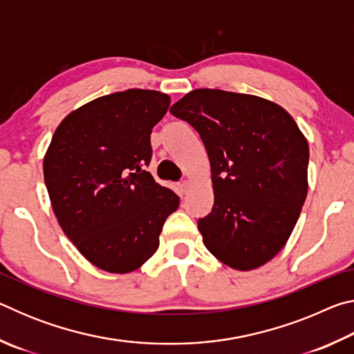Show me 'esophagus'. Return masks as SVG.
<instances>
[{
  "instance_id": "obj_1",
  "label": "esophagus",
  "mask_w": 354,
  "mask_h": 354,
  "mask_svg": "<svg viewBox=\"0 0 354 354\" xmlns=\"http://www.w3.org/2000/svg\"><path fill=\"white\" fill-rule=\"evenodd\" d=\"M187 190H189V183L187 181L178 183V192H179V194H181V195L187 194Z\"/></svg>"
}]
</instances>
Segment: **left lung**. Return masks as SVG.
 I'll return each instance as SVG.
<instances>
[{
    "mask_svg": "<svg viewBox=\"0 0 354 354\" xmlns=\"http://www.w3.org/2000/svg\"><path fill=\"white\" fill-rule=\"evenodd\" d=\"M194 127L211 162L214 206L198 218L206 248L236 270L284 247L308 195L309 147L283 107L254 95L196 88L170 107Z\"/></svg>",
    "mask_w": 354,
    "mask_h": 354,
    "instance_id": "1",
    "label": "left lung"
}]
</instances>
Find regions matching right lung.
Returning <instances> with one entry per match:
<instances>
[{
  "label": "right lung",
  "mask_w": 354,
  "mask_h": 354,
  "mask_svg": "<svg viewBox=\"0 0 354 354\" xmlns=\"http://www.w3.org/2000/svg\"><path fill=\"white\" fill-rule=\"evenodd\" d=\"M170 97L129 88L100 97L68 113L44 159L45 185L59 225L95 267L129 273L159 247L175 192L145 170L149 134Z\"/></svg>",
  "instance_id": "add662e5"
}]
</instances>
